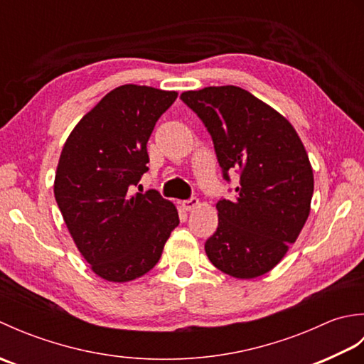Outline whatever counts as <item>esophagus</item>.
<instances>
[{
	"label": "esophagus",
	"instance_id": "obj_1",
	"mask_svg": "<svg viewBox=\"0 0 364 364\" xmlns=\"http://www.w3.org/2000/svg\"><path fill=\"white\" fill-rule=\"evenodd\" d=\"M198 205H200V202H198L197 197H191L189 200H184V202H181L183 210H186V211H192V210H194V208H197Z\"/></svg>",
	"mask_w": 364,
	"mask_h": 364
}]
</instances>
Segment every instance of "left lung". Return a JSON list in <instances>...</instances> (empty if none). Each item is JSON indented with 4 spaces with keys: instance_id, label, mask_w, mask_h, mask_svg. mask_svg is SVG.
Masks as SVG:
<instances>
[{
    "instance_id": "left-lung-1",
    "label": "left lung",
    "mask_w": 364,
    "mask_h": 364,
    "mask_svg": "<svg viewBox=\"0 0 364 364\" xmlns=\"http://www.w3.org/2000/svg\"><path fill=\"white\" fill-rule=\"evenodd\" d=\"M211 134L223 178L239 173L236 198L215 205L219 225L205 242L213 264L235 278L272 270L310 215L313 168L297 131L280 112L236 86L180 97Z\"/></svg>"
}]
</instances>
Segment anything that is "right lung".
I'll return each instance as SVG.
<instances>
[{
  "label": "right lung",
  "mask_w": 364,
  "mask_h": 364,
  "mask_svg": "<svg viewBox=\"0 0 364 364\" xmlns=\"http://www.w3.org/2000/svg\"><path fill=\"white\" fill-rule=\"evenodd\" d=\"M178 94L125 84L106 94L63 146L54 197L90 269L125 283L159 261L178 211L156 191L131 196L149 170L146 142Z\"/></svg>",
  "instance_id": "1"
}]
</instances>
